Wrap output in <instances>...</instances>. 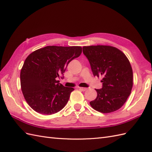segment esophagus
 Segmentation results:
<instances>
[{
	"label": "esophagus",
	"mask_w": 152,
	"mask_h": 152,
	"mask_svg": "<svg viewBox=\"0 0 152 152\" xmlns=\"http://www.w3.org/2000/svg\"><path fill=\"white\" fill-rule=\"evenodd\" d=\"M78 88L80 91H86L87 90V88H85V87H78Z\"/></svg>",
	"instance_id": "esophagus-1"
}]
</instances>
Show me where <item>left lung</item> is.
<instances>
[{
    "label": "left lung",
    "instance_id": "8db88e82",
    "mask_svg": "<svg viewBox=\"0 0 152 152\" xmlns=\"http://www.w3.org/2000/svg\"><path fill=\"white\" fill-rule=\"evenodd\" d=\"M94 76L102 77V89H95L96 99L90 104L103 113L121 108L129 97L133 87V70L128 59L118 48L97 45L83 47Z\"/></svg>",
    "mask_w": 152,
    "mask_h": 152
}]
</instances>
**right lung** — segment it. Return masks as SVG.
Wrapping results in <instances>:
<instances>
[{
	"instance_id": "obj_1",
	"label": "right lung",
	"mask_w": 152,
	"mask_h": 152,
	"mask_svg": "<svg viewBox=\"0 0 152 152\" xmlns=\"http://www.w3.org/2000/svg\"><path fill=\"white\" fill-rule=\"evenodd\" d=\"M81 47L47 46L28 56L20 71V86L24 97L35 111L52 115L65 106L72 87H64L58 78L72 59L79 57Z\"/></svg>"
}]
</instances>
